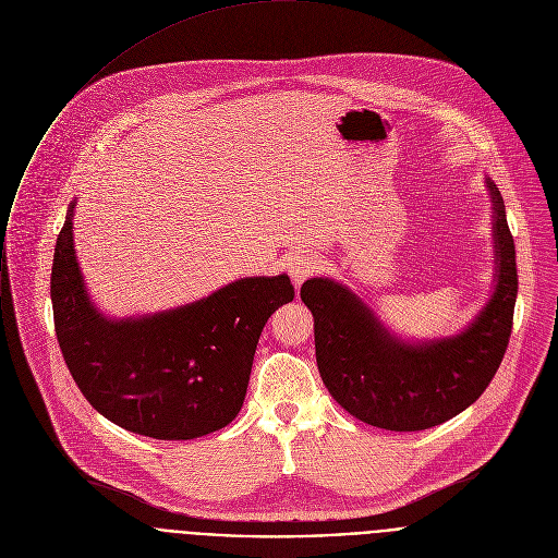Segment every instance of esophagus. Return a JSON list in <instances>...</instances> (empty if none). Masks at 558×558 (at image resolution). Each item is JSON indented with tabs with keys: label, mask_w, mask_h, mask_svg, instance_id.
<instances>
[{
	"label": "esophagus",
	"mask_w": 558,
	"mask_h": 558,
	"mask_svg": "<svg viewBox=\"0 0 558 558\" xmlns=\"http://www.w3.org/2000/svg\"><path fill=\"white\" fill-rule=\"evenodd\" d=\"M317 265H319V260L313 254H298V256H293L287 263V269H289V276H291L293 284L300 287L304 280H308L317 271Z\"/></svg>",
	"instance_id": "obj_1"
}]
</instances>
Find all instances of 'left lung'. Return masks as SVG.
Returning a JSON list of instances; mask_svg holds the SVG:
<instances>
[{
	"instance_id": "obj_1",
	"label": "left lung",
	"mask_w": 558,
	"mask_h": 558,
	"mask_svg": "<svg viewBox=\"0 0 558 558\" xmlns=\"http://www.w3.org/2000/svg\"><path fill=\"white\" fill-rule=\"evenodd\" d=\"M485 184L494 213V291L457 335L404 339L343 282L319 276L302 284L322 380L352 417L396 433L426 430L472 407L496 376L511 337L518 267L505 199L489 175Z\"/></svg>"
}]
</instances>
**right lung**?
Returning <instances> with one entry per match:
<instances>
[{"label":"right lung","instance_id":"add662e5","mask_svg":"<svg viewBox=\"0 0 558 558\" xmlns=\"http://www.w3.org/2000/svg\"><path fill=\"white\" fill-rule=\"evenodd\" d=\"M75 204L53 250L51 306L84 398L112 424L162 441L228 426L243 407L267 319L295 298L289 276L239 278L169 311L108 317L90 300L75 256Z\"/></svg>","mask_w":558,"mask_h":558}]
</instances>
